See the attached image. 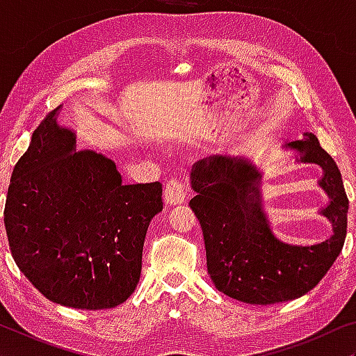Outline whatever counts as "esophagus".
<instances>
[{
	"label": "esophagus",
	"mask_w": 356,
	"mask_h": 356,
	"mask_svg": "<svg viewBox=\"0 0 356 356\" xmlns=\"http://www.w3.org/2000/svg\"><path fill=\"white\" fill-rule=\"evenodd\" d=\"M165 202L170 206H177V204L186 202V193H184V184L177 178H172L167 181L165 186Z\"/></svg>",
	"instance_id": "esophagus-1"
}]
</instances>
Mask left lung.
<instances>
[{"label": "left lung", "mask_w": 356, "mask_h": 356, "mask_svg": "<svg viewBox=\"0 0 356 356\" xmlns=\"http://www.w3.org/2000/svg\"><path fill=\"white\" fill-rule=\"evenodd\" d=\"M285 147L300 162L323 168L319 186L329 196L321 213L332 223L334 235L311 246L277 240L262 209V175L245 157H216L193 167L189 206L201 223L207 272L217 290L243 303L274 305L300 298L327 274L347 235L348 197L334 159L313 133Z\"/></svg>", "instance_id": "1"}]
</instances>
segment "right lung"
Instances as JSON below:
<instances>
[{
  "label": "right lung",
  "mask_w": 356,
  "mask_h": 356,
  "mask_svg": "<svg viewBox=\"0 0 356 356\" xmlns=\"http://www.w3.org/2000/svg\"><path fill=\"white\" fill-rule=\"evenodd\" d=\"M53 110L13 170L4 227L16 264L53 303L115 308L133 295L162 184H124L113 160L76 152Z\"/></svg>",
  "instance_id": "obj_1"
}]
</instances>
